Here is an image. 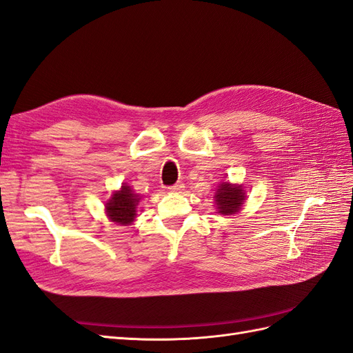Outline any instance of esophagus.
<instances>
[{"label": "esophagus", "instance_id": "esophagus-1", "mask_svg": "<svg viewBox=\"0 0 353 353\" xmlns=\"http://www.w3.org/2000/svg\"><path fill=\"white\" fill-rule=\"evenodd\" d=\"M168 189H170V192H173V194H180V192H182V190L185 189V185H183L182 182H179V183L173 185V186H170Z\"/></svg>", "mask_w": 353, "mask_h": 353}]
</instances>
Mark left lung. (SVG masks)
Returning <instances> with one entry per match:
<instances>
[{
  "label": "left lung",
  "mask_w": 353,
  "mask_h": 353,
  "mask_svg": "<svg viewBox=\"0 0 353 353\" xmlns=\"http://www.w3.org/2000/svg\"><path fill=\"white\" fill-rule=\"evenodd\" d=\"M217 213L223 216H234L245 204V192L243 185H232L229 182L220 183L214 195Z\"/></svg>",
  "instance_id": "1"
}]
</instances>
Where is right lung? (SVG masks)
Instances as JSON below:
<instances>
[{"instance_id": "obj_1", "label": "right lung", "mask_w": 353, "mask_h": 353, "mask_svg": "<svg viewBox=\"0 0 353 353\" xmlns=\"http://www.w3.org/2000/svg\"><path fill=\"white\" fill-rule=\"evenodd\" d=\"M140 199H142V196L136 194L132 188L124 183L119 190H115V192L110 195L105 205L109 220L121 226L132 225L137 216L136 208Z\"/></svg>"}]
</instances>
